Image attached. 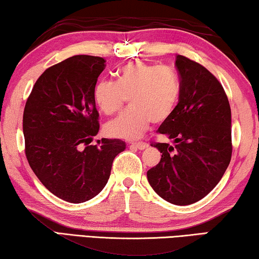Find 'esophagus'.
I'll use <instances>...</instances> for the list:
<instances>
[{
    "instance_id": "obj_1",
    "label": "esophagus",
    "mask_w": 259,
    "mask_h": 259,
    "mask_svg": "<svg viewBox=\"0 0 259 259\" xmlns=\"http://www.w3.org/2000/svg\"><path fill=\"white\" fill-rule=\"evenodd\" d=\"M132 146L137 147L138 149L142 150V149H146L147 147H148V143H146V142H142V141H139V142H133V143H132Z\"/></svg>"
}]
</instances>
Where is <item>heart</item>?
<instances>
[{"label":"heart","instance_id":"obj_1","mask_svg":"<svg viewBox=\"0 0 259 259\" xmlns=\"http://www.w3.org/2000/svg\"><path fill=\"white\" fill-rule=\"evenodd\" d=\"M178 75L165 66L131 62L117 74V81L99 79L94 88V101L103 113L120 111L130 97L131 107L106 125L112 137L137 139L150 121L161 124L174 112L180 98Z\"/></svg>","mask_w":259,"mask_h":259}]
</instances>
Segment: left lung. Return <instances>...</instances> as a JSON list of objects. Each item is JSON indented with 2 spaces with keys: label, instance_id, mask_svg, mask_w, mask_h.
Segmentation results:
<instances>
[{
  "label": "left lung",
  "instance_id": "1",
  "mask_svg": "<svg viewBox=\"0 0 259 259\" xmlns=\"http://www.w3.org/2000/svg\"><path fill=\"white\" fill-rule=\"evenodd\" d=\"M180 102L156 132L175 146L152 141L162 153L147 171L150 186L174 205L197 202L215 188L232 158V111L224 87L209 70L177 55Z\"/></svg>",
  "mask_w": 259,
  "mask_h": 259
}]
</instances>
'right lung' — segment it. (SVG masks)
<instances>
[{
	"instance_id": "1",
	"label": "right lung",
	"mask_w": 259,
	"mask_h": 259,
	"mask_svg": "<svg viewBox=\"0 0 259 259\" xmlns=\"http://www.w3.org/2000/svg\"><path fill=\"white\" fill-rule=\"evenodd\" d=\"M105 59L75 55L47 68L34 83L23 113L25 155L35 176L62 200L79 204L101 192L114 157L125 149L120 139H102L94 101Z\"/></svg>"
}]
</instances>
